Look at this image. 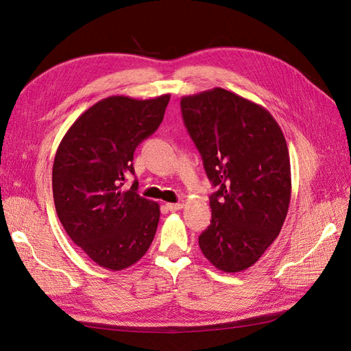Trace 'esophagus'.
I'll list each match as a JSON object with an SVG mask.
<instances>
[{"label":"esophagus","instance_id":"1","mask_svg":"<svg viewBox=\"0 0 351 351\" xmlns=\"http://www.w3.org/2000/svg\"><path fill=\"white\" fill-rule=\"evenodd\" d=\"M167 209L171 212H176V210L183 209V204H167Z\"/></svg>","mask_w":351,"mask_h":351}]
</instances>
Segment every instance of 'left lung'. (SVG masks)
I'll return each mask as SVG.
<instances>
[{"label":"left lung","mask_w":351,"mask_h":351,"mask_svg":"<svg viewBox=\"0 0 351 351\" xmlns=\"http://www.w3.org/2000/svg\"><path fill=\"white\" fill-rule=\"evenodd\" d=\"M180 105L217 187L199 247L219 271L247 269L278 237L289 212L291 169L281 127L262 105L222 88L183 97Z\"/></svg>","instance_id":"left-lung-1"}]
</instances>
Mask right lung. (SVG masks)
Returning <instances> with one entry per match:
<instances>
[{
	"instance_id": "add662e5",
	"label": "right lung",
	"mask_w": 351,
	"mask_h": 351,
	"mask_svg": "<svg viewBox=\"0 0 351 351\" xmlns=\"http://www.w3.org/2000/svg\"><path fill=\"white\" fill-rule=\"evenodd\" d=\"M171 95L134 99L115 95L97 102L71 124L52 165L57 215L69 237L99 267L121 271L149 249L159 205L137 193L133 154L164 119Z\"/></svg>"
}]
</instances>
